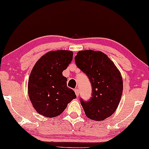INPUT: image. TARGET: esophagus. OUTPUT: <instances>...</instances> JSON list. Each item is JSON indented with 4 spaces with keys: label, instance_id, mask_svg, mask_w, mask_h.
I'll list each match as a JSON object with an SVG mask.
<instances>
[{
    "label": "esophagus",
    "instance_id": "34e87169",
    "mask_svg": "<svg viewBox=\"0 0 149 149\" xmlns=\"http://www.w3.org/2000/svg\"><path fill=\"white\" fill-rule=\"evenodd\" d=\"M74 92H75V94H76L77 96H79V91L78 88H75L74 89Z\"/></svg>",
    "mask_w": 149,
    "mask_h": 149
}]
</instances>
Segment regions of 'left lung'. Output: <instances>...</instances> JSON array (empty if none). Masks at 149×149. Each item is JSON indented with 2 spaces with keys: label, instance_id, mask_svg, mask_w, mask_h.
Here are the masks:
<instances>
[{
  "label": "left lung",
  "instance_id": "1",
  "mask_svg": "<svg viewBox=\"0 0 149 149\" xmlns=\"http://www.w3.org/2000/svg\"><path fill=\"white\" fill-rule=\"evenodd\" d=\"M74 60L77 66L88 76L92 86L91 99H81L85 114L91 120H104L115 113L120 103L123 91L121 73L101 51H80Z\"/></svg>",
  "mask_w": 149,
  "mask_h": 149
}]
</instances>
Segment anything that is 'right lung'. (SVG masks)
Wrapping results in <instances>:
<instances>
[{"label": "right lung", "instance_id": "1", "mask_svg": "<svg viewBox=\"0 0 149 149\" xmlns=\"http://www.w3.org/2000/svg\"><path fill=\"white\" fill-rule=\"evenodd\" d=\"M72 51L58 50L41 56L30 73L28 94L36 111L46 118L61 115L70 102L76 98L74 91L67 86L63 75L72 61Z\"/></svg>", "mask_w": 149, "mask_h": 149}]
</instances>
